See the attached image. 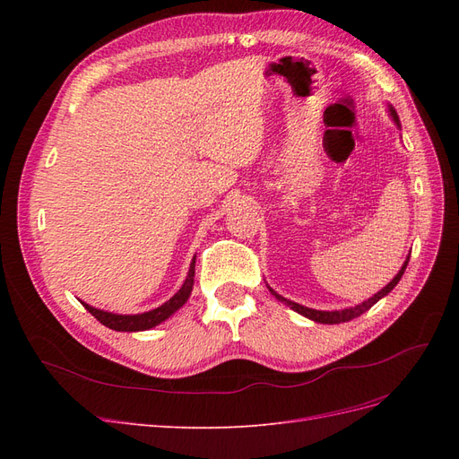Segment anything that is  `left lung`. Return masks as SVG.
Wrapping results in <instances>:
<instances>
[{
    "instance_id": "8db88e82",
    "label": "left lung",
    "mask_w": 459,
    "mask_h": 459,
    "mask_svg": "<svg viewBox=\"0 0 459 459\" xmlns=\"http://www.w3.org/2000/svg\"><path fill=\"white\" fill-rule=\"evenodd\" d=\"M391 115H393V118H394V122L398 124V117H396V110L391 107ZM406 266H408V260L404 262V266H402V270L394 275V280L388 283L385 289H381L377 295H373L371 299H368L366 302H362V304H358V307H354V308H346V310H335V312H322V310H312V308H307V307H300V304H297V302H293V300H287V299H283L281 295H277L273 289H270L272 290V295L277 299V300H281L283 304H287V307H290L293 308L295 312H299V314H302V316H307V317H310V319H314V322H317V324H342V322H351V319H354V317H358V316H362L366 310H369L375 302H377L379 299H383L385 295H388L391 293V290L396 287V283L400 281V277L404 275V270H406Z\"/></svg>"
}]
</instances>
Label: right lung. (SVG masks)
Segmentation results:
<instances>
[{
    "instance_id": "add662e5",
    "label": "right lung",
    "mask_w": 459,
    "mask_h": 459,
    "mask_svg": "<svg viewBox=\"0 0 459 459\" xmlns=\"http://www.w3.org/2000/svg\"><path fill=\"white\" fill-rule=\"evenodd\" d=\"M193 277H195V258H193V262H191L189 273L186 277L182 289H179L169 302H164L162 307L151 310V312H143V314L120 316V314H110V312L97 310L93 307H88L86 302H82V304H84V308L97 319V322H101L108 329H115V331H145V329L159 325L160 322H164L166 317H170L178 308L184 307L186 300L191 295Z\"/></svg>"
}]
</instances>
